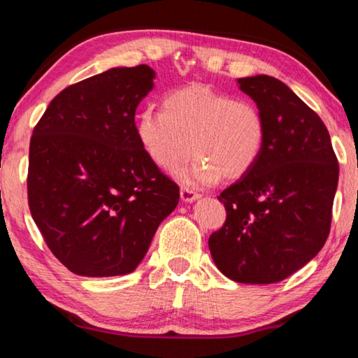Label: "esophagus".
I'll return each mask as SVG.
<instances>
[{"mask_svg": "<svg viewBox=\"0 0 358 358\" xmlns=\"http://www.w3.org/2000/svg\"><path fill=\"white\" fill-rule=\"evenodd\" d=\"M180 198H182L185 203H192L199 198V193L189 189V187H182V189H180Z\"/></svg>", "mask_w": 358, "mask_h": 358, "instance_id": "esophagus-1", "label": "esophagus"}]
</instances>
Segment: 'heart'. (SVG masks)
I'll return each instance as SVG.
<instances>
[{"label": "heart", "instance_id": "obj_1", "mask_svg": "<svg viewBox=\"0 0 358 358\" xmlns=\"http://www.w3.org/2000/svg\"><path fill=\"white\" fill-rule=\"evenodd\" d=\"M136 134L150 160L174 169L196 155L176 174L192 185H210L218 179L245 176L264 150L267 122L259 106L248 99H233L208 86H187L165 96L162 110L144 108Z\"/></svg>", "mask_w": 358, "mask_h": 358}]
</instances>
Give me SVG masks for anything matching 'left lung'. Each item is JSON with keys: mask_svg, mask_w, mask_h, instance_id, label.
I'll use <instances>...</instances> for the list:
<instances>
[{"mask_svg": "<svg viewBox=\"0 0 358 358\" xmlns=\"http://www.w3.org/2000/svg\"><path fill=\"white\" fill-rule=\"evenodd\" d=\"M239 86L264 115L267 140L258 163L218 196L227 220L209 250L229 280L271 285L324 247L340 166L322 119L283 81L256 75Z\"/></svg>", "mask_w": 358, "mask_h": 358, "instance_id": "obj_1", "label": "left lung"}]
</instances>
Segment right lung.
Wrapping results in <instances>:
<instances>
[{"mask_svg":"<svg viewBox=\"0 0 358 358\" xmlns=\"http://www.w3.org/2000/svg\"><path fill=\"white\" fill-rule=\"evenodd\" d=\"M154 77L140 64L67 86L33 130L31 215L52 253L77 275L134 272L178 206L179 185L149 159L136 134V106Z\"/></svg>","mask_w":358,"mask_h":358,"instance_id":"add662e5","label":"right lung"}]
</instances>
